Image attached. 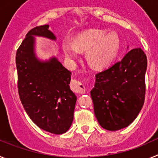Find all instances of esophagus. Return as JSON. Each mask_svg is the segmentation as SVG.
I'll use <instances>...</instances> for the list:
<instances>
[{"label":"esophagus","instance_id":"obj_1","mask_svg":"<svg viewBox=\"0 0 158 158\" xmlns=\"http://www.w3.org/2000/svg\"><path fill=\"white\" fill-rule=\"evenodd\" d=\"M70 87L73 91L76 93H78V94L85 93V86L83 82L81 81L72 80Z\"/></svg>","mask_w":158,"mask_h":158}]
</instances>
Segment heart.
I'll return each mask as SVG.
<instances>
[{
	"mask_svg": "<svg viewBox=\"0 0 158 158\" xmlns=\"http://www.w3.org/2000/svg\"><path fill=\"white\" fill-rule=\"evenodd\" d=\"M120 47V40L115 32L102 29H90L78 35L74 43L65 40L62 50L69 60L76 59L79 51H86L88 62L95 69H104L116 57Z\"/></svg>",
	"mask_w": 158,
	"mask_h": 158,
	"instance_id": "1",
	"label": "heart"
}]
</instances>
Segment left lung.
I'll list each match as a JSON object with an SVG mask.
<instances>
[{
  "label": "left lung",
  "instance_id": "left-lung-1",
  "mask_svg": "<svg viewBox=\"0 0 158 158\" xmlns=\"http://www.w3.org/2000/svg\"><path fill=\"white\" fill-rule=\"evenodd\" d=\"M146 68V54L141 48H135L121 61L96 73L90 94L102 127L118 131L136 118L144 104Z\"/></svg>",
  "mask_w": 158,
  "mask_h": 158
}]
</instances>
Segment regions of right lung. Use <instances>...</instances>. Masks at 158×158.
Instances as JSON below:
<instances>
[{"mask_svg": "<svg viewBox=\"0 0 158 158\" xmlns=\"http://www.w3.org/2000/svg\"><path fill=\"white\" fill-rule=\"evenodd\" d=\"M49 25L27 32L16 55L18 92L24 110L35 125L50 133L66 132L73 120L77 96L71 91V72L56 58L40 62L34 54V36L55 40Z\"/></svg>", "mask_w": 158, "mask_h": 158, "instance_id": "obj_1", "label": "right lung"}]
</instances>
